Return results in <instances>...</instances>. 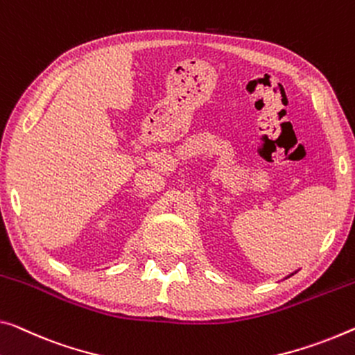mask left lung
<instances>
[{
    "instance_id": "left-lung-1",
    "label": "left lung",
    "mask_w": 355,
    "mask_h": 355,
    "mask_svg": "<svg viewBox=\"0 0 355 355\" xmlns=\"http://www.w3.org/2000/svg\"><path fill=\"white\" fill-rule=\"evenodd\" d=\"M295 272H297V271H295ZM295 272H292V275H295ZM292 275H288V276H287V277H291V276H292ZM287 277H286V279H287Z\"/></svg>"
}]
</instances>
